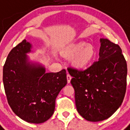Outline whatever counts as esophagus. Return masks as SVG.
Returning a JSON list of instances; mask_svg holds the SVG:
<instances>
[{
	"label": "esophagus",
	"mask_w": 130,
	"mask_h": 130,
	"mask_svg": "<svg viewBox=\"0 0 130 130\" xmlns=\"http://www.w3.org/2000/svg\"><path fill=\"white\" fill-rule=\"evenodd\" d=\"M67 82H68V83H69L71 79V76L69 75V73H67Z\"/></svg>",
	"instance_id": "esophagus-1"
}]
</instances>
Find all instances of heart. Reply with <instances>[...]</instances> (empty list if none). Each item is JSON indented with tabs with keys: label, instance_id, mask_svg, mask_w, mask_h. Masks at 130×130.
I'll return each mask as SVG.
<instances>
[{
	"label": "heart",
	"instance_id": "obj_1",
	"mask_svg": "<svg viewBox=\"0 0 130 130\" xmlns=\"http://www.w3.org/2000/svg\"><path fill=\"white\" fill-rule=\"evenodd\" d=\"M70 57H75L73 64L77 67H84L88 65L94 56V51L91 46L85 42H80L71 47L67 52Z\"/></svg>",
	"mask_w": 130,
	"mask_h": 130
}]
</instances>
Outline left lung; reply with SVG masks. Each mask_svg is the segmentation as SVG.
I'll return each mask as SVG.
<instances>
[{"label":"left lung","instance_id":"left-lung-1","mask_svg":"<svg viewBox=\"0 0 130 130\" xmlns=\"http://www.w3.org/2000/svg\"><path fill=\"white\" fill-rule=\"evenodd\" d=\"M99 59L86 69L69 67L76 109L89 121L110 117L123 102L127 86V63L119 45L101 39Z\"/></svg>","mask_w":130,"mask_h":130}]
</instances>
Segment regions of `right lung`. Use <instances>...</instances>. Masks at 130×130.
Returning a JSON list of instances; mask_svg holds the SVG:
<instances>
[{
    "label": "right lung",
    "instance_id": "add662e5",
    "mask_svg": "<svg viewBox=\"0 0 130 130\" xmlns=\"http://www.w3.org/2000/svg\"><path fill=\"white\" fill-rule=\"evenodd\" d=\"M31 44L25 40L13 48L3 66V80L7 99L21 119L41 123L53 115L55 100L67 83L65 69L46 73L44 67L27 63Z\"/></svg>",
    "mask_w": 130,
    "mask_h": 130
}]
</instances>
